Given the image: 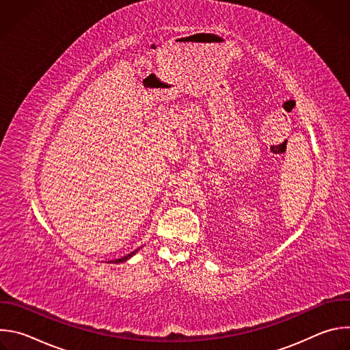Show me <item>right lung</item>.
Returning a JSON list of instances; mask_svg holds the SVG:
<instances>
[{"mask_svg":"<svg viewBox=\"0 0 350 350\" xmlns=\"http://www.w3.org/2000/svg\"><path fill=\"white\" fill-rule=\"evenodd\" d=\"M135 252H137V251H135ZM135 252H131V254H129V255H126V256H123V258H120V259H116V260H115V263H120V262H126V260H127V259H130V258H131V256H133V255H134V254H135ZM112 262H113V260H112Z\"/></svg>","mask_w":350,"mask_h":350,"instance_id":"1","label":"right lung"}]
</instances>
